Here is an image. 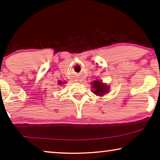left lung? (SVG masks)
<instances>
[{
    "label": "left lung",
    "mask_w": 160,
    "mask_h": 160,
    "mask_svg": "<svg viewBox=\"0 0 160 160\" xmlns=\"http://www.w3.org/2000/svg\"><path fill=\"white\" fill-rule=\"evenodd\" d=\"M92 92L96 95L103 96L105 94L108 93L109 91V87L102 82L99 81H94L91 83Z\"/></svg>",
    "instance_id": "8db88e82"
}]
</instances>
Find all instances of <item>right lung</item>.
Returning <instances> with one entry per match:
<instances>
[{"label":"right lung","instance_id":"obj_1","mask_svg":"<svg viewBox=\"0 0 160 160\" xmlns=\"http://www.w3.org/2000/svg\"><path fill=\"white\" fill-rule=\"evenodd\" d=\"M64 83H66V82H58V84H64Z\"/></svg>","mask_w":160,"mask_h":160}]
</instances>
